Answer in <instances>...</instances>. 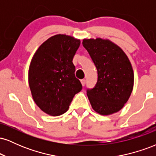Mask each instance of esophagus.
Instances as JSON below:
<instances>
[{
  "mask_svg": "<svg viewBox=\"0 0 156 156\" xmlns=\"http://www.w3.org/2000/svg\"><path fill=\"white\" fill-rule=\"evenodd\" d=\"M80 83H81L82 86L84 87V86H85V84H86V80L85 79H82L81 80H80Z\"/></svg>",
  "mask_w": 156,
  "mask_h": 156,
  "instance_id": "obj_1",
  "label": "esophagus"
}]
</instances>
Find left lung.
I'll use <instances>...</instances> for the list:
<instances>
[{
    "label": "left lung",
    "instance_id": "8db88e82",
    "mask_svg": "<svg viewBox=\"0 0 156 156\" xmlns=\"http://www.w3.org/2000/svg\"><path fill=\"white\" fill-rule=\"evenodd\" d=\"M82 44L98 74L95 87L87 92L92 108L103 116L118 112L128 101L133 88L134 74L129 58L109 39H84Z\"/></svg>",
    "mask_w": 156,
    "mask_h": 156
}]
</instances>
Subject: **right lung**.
Listing matches in <instances>:
<instances>
[{
  "label": "right lung",
  "instance_id": "obj_1",
  "mask_svg": "<svg viewBox=\"0 0 156 156\" xmlns=\"http://www.w3.org/2000/svg\"><path fill=\"white\" fill-rule=\"evenodd\" d=\"M80 39L56 34L39 46L31 61L28 83L34 101L42 112L59 116L68 110L75 94L82 89L76 78L73 57Z\"/></svg>",
  "mask_w": 156,
  "mask_h": 156
}]
</instances>
